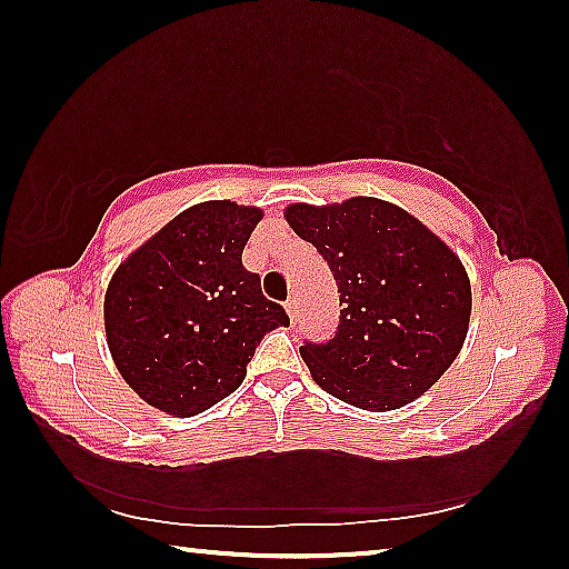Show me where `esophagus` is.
<instances>
[{"instance_id": "esophagus-1", "label": "esophagus", "mask_w": 569, "mask_h": 569, "mask_svg": "<svg viewBox=\"0 0 569 569\" xmlns=\"http://www.w3.org/2000/svg\"><path fill=\"white\" fill-rule=\"evenodd\" d=\"M286 311H288V319H291V321L296 323V319H298V301H296V298H288V301H286Z\"/></svg>"}]
</instances>
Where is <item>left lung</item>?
<instances>
[{
  "label": "left lung",
  "mask_w": 569,
  "mask_h": 569,
  "mask_svg": "<svg viewBox=\"0 0 569 569\" xmlns=\"http://www.w3.org/2000/svg\"><path fill=\"white\" fill-rule=\"evenodd\" d=\"M329 263L341 323L301 346L313 381L366 411L407 407L445 377L465 346L471 286L459 256L407 210L379 198L283 210Z\"/></svg>",
  "instance_id": "obj_1"
}]
</instances>
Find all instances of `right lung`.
<instances>
[{"label": "right lung", "instance_id": "1", "mask_svg": "<svg viewBox=\"0 0 569 569\" xmlns=\"http://www.w3.org/2000/svg\"><path fill=\"white\" fill-rule=\"evenodd\" d=\"M263 210L206 200L124 258L104 291L112 361L142 401L196 417L233 393L268 331L288 326L243 248Z\"/></svg>", "mask_w": 569, "mask_h": 569}]
</instances>
